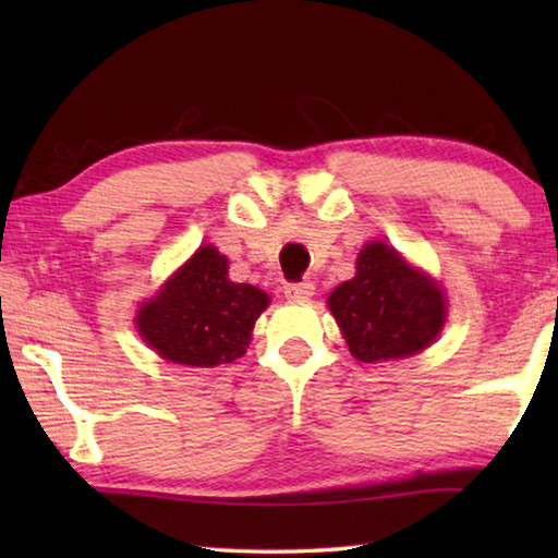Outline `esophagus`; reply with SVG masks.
Here are the masks:
<instances>
[{
  "mask_svg": "<svg viewBox=\"0 0 558 558\" xmlns=\"http://www.w3.org/2000/svg\"><path fill=\"white\" fill-rule=\"evenodd\" d=\"M315 292V286L310 280H300V282H288L286 286V298L288 300H307Z\"/></svg>",
  "mask_w": 558,
  "mask_h": 558,
  "instance_id": "1",
  "label": "esophagus"
}]
</instances>
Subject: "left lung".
<instances>
[{
	"label": "left lung",
	"mask_w": 558,
	"mask_h": 558,
	"mask_svg": "<svg viewBox=\"0 0 558 558\" xmlns=\"http://www.w3.org/2000/svg\"><path fill=\"white\" fill-rule=\"evenodd\" d=\"M329 310L359 362L411 356L426 349L446 323V298L391 245L369 243L356 276L329 295Z\"/></svg>",
	"instance_id": "left-lung-1"
}]
</instances>
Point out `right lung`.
<instances>
[{"label": "right lung", "mask_w": 558, "mask_h": 558, "mask_svg": "<svg viewBox=\"0 0 558 558\" xmlns=\"http://www.w3.org/2000/svg\"><path fill=\"white\" fill-rule=\"evenodd\" d=\"M268 302L263 290L231 282L229 260L214 245H204L155 300L140 307L137 329L167 362L231 364L245 354L251 329Z\"/></svg>", "instance_id": "right-lung-1"}]
</instances>
